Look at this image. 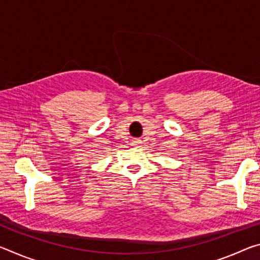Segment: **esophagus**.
<instances>
[{
  "label": "esophagus",
  "instance_id": "34e87169",
  "mask_svg": "<svg viewBox=\"0 0 260 260\" xmlns=\"http://www.w3.org/2000/svg\"><path fill=\"white\" fill-rule=\"evenodd\" d=\"M138 144H139V141L135 140V141H134V146H138Z\"/></svg>",
  "mask_w": 260,
  "mask_h": 260
}]
</instances>
